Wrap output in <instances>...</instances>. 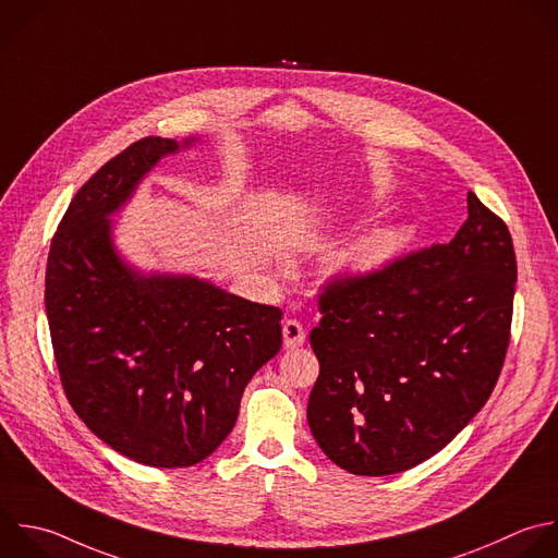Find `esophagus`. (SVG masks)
<instances>
[{
  "mask_svg": "<svg viewBox=\"0 0 558 558\" xmlns=\"http://www.w3.org/2000/svg\"><path fill=\"white\" fill-rule=\"evenodd\" d=\"M305 342V329L296 318L283 320V344L286 349H296Z\"/></svg>",
  "mask_w": 558,
  "mask_h": 558,
  "instance_id": "1",
  "label": "esophagus"
}]
</instances>
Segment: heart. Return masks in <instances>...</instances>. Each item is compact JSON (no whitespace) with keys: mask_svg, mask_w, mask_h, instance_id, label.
<instances>
[{"mask_svg":"<svg viewBox=\"0 0 558 558\" xmlns=\"http://www.w3.org/2000/svg\"><path fill=\"white\" fill-rule=\"evenodd\" d=\"M405 242H408L405 231H401V229H379V231H373V233L364 235L353 246H349L342 253L340 264L347 270H371V268H377L384 262H388L395 253H399Z\"/></svg>","mask_w":558,"mask_h":558,"instance_id":"1","label":"heart"}]
</instances>
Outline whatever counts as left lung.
I'll return each mask as SVG.
<instances>
[{
  "label": "left lung",
  "instance_id": "1",
  "mask_svg": "<svg viewBox=\"0 0 558 558\" xmlns=\"http://www.w3.org/2000/svg\"><path fill=\"white\" fill-rule=\"evenodd\" d=\"M449 244L410 251L318 292L320 371L307 423L355 475H390L440 451L486 403L512 323L517 259L506 222L473 192Z\"/></svg>",
  "mask_w": 558,
  "mask_h": 558
}]
</instances>
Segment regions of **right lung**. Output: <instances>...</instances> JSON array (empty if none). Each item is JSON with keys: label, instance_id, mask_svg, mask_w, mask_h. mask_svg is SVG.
I'll return each mask as SVG.
<instances>
[{"label": "right lung", "instance_id": "1", "mask_svg": "<svg viewBox=\"0 0 558 558\" xmlns=\"http://www.w3.org/2000/svg\"><path fill=\"white\" fill-rule=\"evenodd\" d=\"M177 148L144 137L107 161L72 198L46 268L68 401L109 447L159 469L192 466L229 436L283 316L192 277H140L116 255L109 216Z\"/></svg>", "mask_w": 558, "mask_h": 558}]
</instances>
